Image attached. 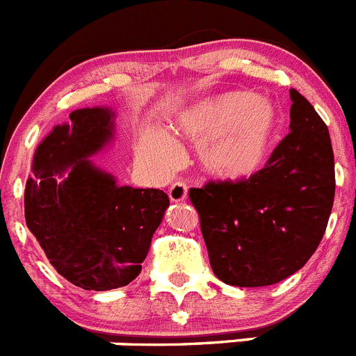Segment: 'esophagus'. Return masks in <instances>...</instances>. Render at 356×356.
Masks as SVG:
<instances>
[{
    "label": "esophagus",
    "mask_w": 356,
    "mask_h": 356,
    "mask_svg": "<svg viewBox=\"0 0 356 356\" xmlns=\"http://www.w3.org/2000/svg\"><path fill=\"white\" fill-rule=\"evenodd\" d=\"M168 197H170L172 202L179 204V202H184L188 198V186L184 182H174V184L168 188Z\"/></svg>",
    "instance_id": "1"
}]
</instances>
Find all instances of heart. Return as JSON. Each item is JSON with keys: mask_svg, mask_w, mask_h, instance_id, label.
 <instances>
[{"mask_svg": "<svg viewBox=\"0 0 356 356\" xmlns=\"http://www.w3.org/2000/svg\"><path fill=\"white\" fill-rule=\"evenodd\" d=\"M277 108L270 99L248 91L214 95L184 108L175 131L200 145V163L209 175L242 181L257 174L277 131ZM144 154L161 168L174 167L181 147L167 129L152 128L142 142Z\"/></svg>", "mask_w": 356, "mask_h": 356, "instance_id": "b5f03b06", "label": "heart"}]
</instances>
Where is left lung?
Instances as JSON below:
<instances>
[{"mask_svg":"<svg viewBox=\"0 0 356 356\" xmlns=\"http://www.w3.org/2000/svg\"><path fill=\"white\" fill-rule=\"evenodd\" d=\"M290 133L264 170L235 184L189 189L212 270L232 286H268L300 270L330 218V133L300 92L290 89Z\"/></svg>","mask_w":356,"mask_h":356,"instance_id":"obj_1","label":"left lung"}]
</instances>
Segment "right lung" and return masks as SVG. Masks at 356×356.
Instances as JSON below:
<instances>
[{"label": "right lung", "mask_w": 356, "mask_h": 356, "mask_svg": "<svg viewBox=\"0 0 356 356\" xmlns=\"http://www.w3.org/2000/svg\"><path fill=\"white\" fill-rule=\"evenodd\" d=\"M115 111L77 108L33 156L24 216L49 264L82 290L126 286L170 205L161 189L119 186L92 156L115 142Z\"/></svg>", "instance_id": "add662e5"}]
</instances>
